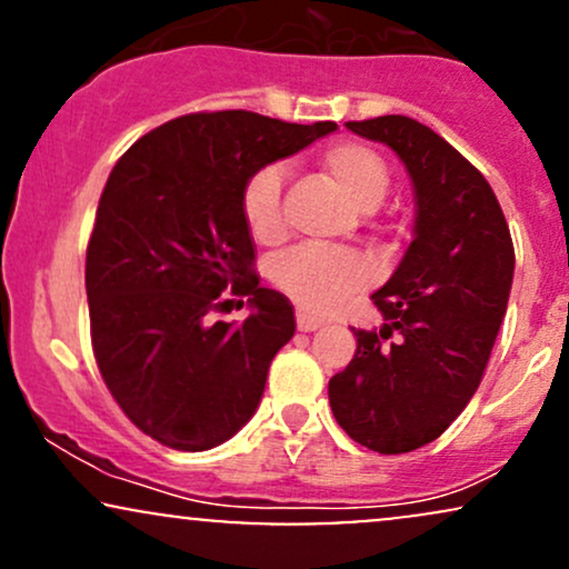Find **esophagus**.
Returning <instances> with one entry per match:
<instances>
[{"mask_svg":"<svg viewBox=\"0 0 569 569\" xmlns=\"http://www.w3.org/2000/svg\"><path fill=\"white\" fill-rule=\"evenodd\" d=\"M321 326H323L321 318L310 316V312H302V310L297 312V329L299 331H316V329H321Z\"/></svg>","mask_w":569,"mask_h":569,"instance_id":"obj_1","label":"esophagus"}]
</instances>
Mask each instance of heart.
I'll return each instance as SVG.
<instances>
[{
  "label": "heart",
  "instance_id": "heart-1",
  "mask_svg": "<svg viewBox=\"0 0 569 569\" xmlns=\"http://www.w3.org/2000/svg\"><path fill=\"white\" fill-rule=\"evenodd\" d=\"M318 166L350 206L369 211L388 189V166L375 149L358 141H335L318 154ZM280 171L259 168L240 189V217L257 243H278L286 234ZM272 280L302 310L329 312L367 283V267L356 253L299 246L270 267Z\"/></svg>",
  "mask_w": 569,
  "mask_h": 569
}]
</instances>
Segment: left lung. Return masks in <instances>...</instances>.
Listing matches in <instances>:
<instances>
[{
	"mask_svg": "<svg viewBox=\"0 0 569 569\" xmlns=\"http://www.w3.org/2000/svg\"><path fill=\"white\" fill-rule=\"evenodd\" d=\"M348 128L401 158L417 217L401 264L371 297L382 329H352L356 356L329 380V403L352 441L403 455L439 439L479 388L506 318L513 243L485 176L428 126L385 114Z\"/></svg>",
	"mask_w": 569,
	"mask_h": 569,
	"instance_id": "obj_1",
	"label": "left lung"
}]
</instances>
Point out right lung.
I'll list each match as a JSON object with an SVG mask.
<instances>
[{
    "mask_svg": "<svg viewBox=\"0 0 569 569\" xmlns=\"http://www.w3.org/2000/svg\"><path fill=\"white\" fill-rule=\"evenodd\" d=\"M335 130L194 112L141 136L109 173L84 259L90 337L109 393L154 441L202 452L257 411L297 321L283 293L259 286L240 189ZM224 288L252 297L243 325L212 321Z\"/></svg>",
    "mask_w": 569,
    "mask_h": 569,
    "instance_id": "add662e5",
    "label": "right lung"
}]
</instances>
